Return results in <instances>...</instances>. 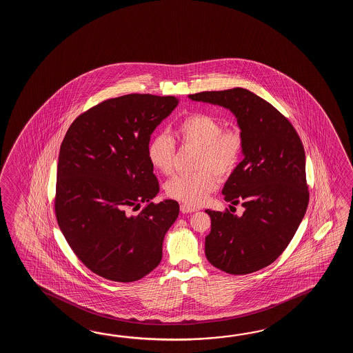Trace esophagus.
I'll return each mask as SVG.
<instances>
[{
    "instance_id": "obj_1",
    "label": "esophagus",
    "mask_w": 353,
    "mask_h": 353,
    "mask_svg": "<svg viewBox=\"0 0 353 353\" xmlns=\"http://www.w3.org/2000/svg\"><path fill=\"white\" fill-rule=\"evenodd\" d=\"M180 210H181V213H192V212H195L196 208L189 205V204H181L180 205Z\"/></svg>"
}]
</instances>
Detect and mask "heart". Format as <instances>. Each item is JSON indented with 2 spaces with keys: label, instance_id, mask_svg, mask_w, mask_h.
<instances>
[{
  "label": "heart",
  "instance_id": "1",
  "mask_svg": "<svg viewBox=\"0 0 353 353\" xmlns=\"http://www.w3.org/2000/svg\"><path fill=\"white\" fill-rule=\"evenodd\" d=\"M175 135L183 145L198 148L195 169L199 170L168 180L166 195L189 205H199L217 189L215 174L225 178L239 165L245 148L243 134L234 126L223 128L222 122L210 113H190L179 121ZM146 157L155 170L165 175L172 173L175 159L173 139L166 134L152 136L146 146Z\"/></svg>",
  "mask_w": 353,
  "mask_h": 353
}]
</instances>
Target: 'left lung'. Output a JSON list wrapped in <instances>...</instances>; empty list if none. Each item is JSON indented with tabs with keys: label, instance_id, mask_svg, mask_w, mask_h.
<instances>
[{
	"label": "left lung",
	"instance_id": "1",
	"mask_svg": "<svg viewBox=\"0 0 353 353\" xmlns=\"http://www.w3.org/2000/svg\"><path fill=\"white\" fill-rule=\"evenodd\" d=\"M189 98L230 110L245 139L243 160L222 190L230 210L241 204L245 212L239 217L228 210H205L212 227L205 256L232 275L261 270L288 248L307 212L301 140L274 105L245 88L201 92Z\"/></svg>",
	"mask_w": 353,
	"mask_h": 353
}]
</instances>
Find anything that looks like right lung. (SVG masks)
<instances>
[{
  "instance_id": "add662e5",
  "label": "right lung",
  "mask_w": 353,
  "mask_h": 353,
  "mask_svg": "<svg viewBox=\"0 0 353 353\" xmlns=\"http://www.w3.org/2000/svg\"><path fill=\"white\" fill-rule=\"evenodd\" d=\"M178 103L139 93L107 99L78 116L60 145L58 225L77 257L102 278L131 283L161 261L179 204L152 202L159 183L146 146ZM141 202L147 205L131 215Z\"/></svg>"
}]
</instances>
